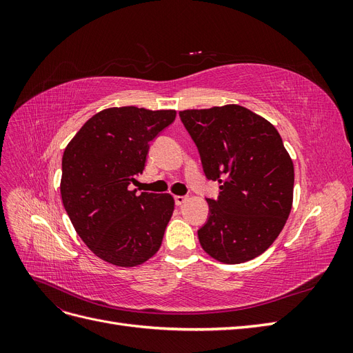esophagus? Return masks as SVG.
Returning <instances> with one entry per match:
<instances>
[{
    "mask_svg": "<svg viewBox=\"0 0 353 353\" xmlns=\"http://www.w3.org/2000/svg\"><path fill=\"white\" fill-rule=\"evenodd\" d=\"M174 199H175V205H176V206H181V205H183V203H185V200H187L185 196H175Z\"/></svg>",
    "mask_w": 353,
    "mask_h": 353,
    "instance_id": "1",
    "label": "esophagus"
}]
</instances>
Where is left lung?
Segmentation results:
<instances>
[{
	"mask_svg": "<svg viewBox=\"0 0 353 353\" xmlns=\"http://www.w3.org/2000/svg\"><path fill=\"white\" fill-rule=\"evenodd\" d=\"M208 179L221 184L208 199L199 241L213 259L243 263L279 237L293 205L294 168L275 126L239 104L179 112Z\"/></svg>",
	"mask_w": 353,
	"mask_h": 353,
	"instance_id": "1",
	"label": "left lung"
}]
</instances>
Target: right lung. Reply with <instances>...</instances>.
<instances>
[{
	"mask_svg": "<svg viewBox=\"0 0 353 353\" xmlns=\"http://www.w3.org/2000/svg\"><path fill=\"white\" fill-rule=\"evenodd\" d=\"M175 110L110 108L83 123L61 160L63 206L78 236L100 259L141 265L160 249L175 201L170 194L130 190L143 174L150 141Z\"/></svg>",
	"mask_w": 353,
	"mask_h": 353,
	"instance_id": "1",
	"label": "right lung"
}]
</instances>
